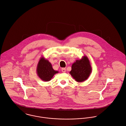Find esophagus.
I'll list each match as a JSON object with an SVG mask.
<instances>
[{"instance_id": "esophagus-1", "label": "esophagus", "mask_w": 126, "mask_h": 126, "mask_svg": "<svg viewBox=\"0 0 126 126\" xmlns=\"http://www.w3.org/2000/svg\"><path fill=\"white\" fill-rule=\"evenodd\" d=\"M61 71L63 72V73H65L66 71V70L65 68H62L61 69Z\"/></svg>"}]
</instances>
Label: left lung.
I'll return each instance as SVG.
<instances>
[{
	"label": "left lung",
	"mask_w": 126,
	"mask_h": 126,
	"mask_svg": "<svg viewBox=\"0 0 126 126\" xmlns=\"http://www.w3.org/2000/svg\"><path fill=\"white\" fill-rule=\"evenodd\" d=\"M92 72V67L90 61L86 56H83L81 59L76 60L72 65L70 75L79 82L85 81Z\"/></svg>",
	"instance_id": "obj_1"
}]
</instances>
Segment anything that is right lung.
Wrapping results in <instances>:
<instances>
[{"instance_id": "add662e5", "label": "right lung", "mask_w": 126, "mask_h": 126, "mask_svg": "<svg viewBox=\"0 0 126 126\" xmlns=\"http://www.w3.org/2000/svg\"><path fill=\"white\" fill-rule=\"evenodd\" d=\"M36 72L38 76L44 81H50L55 74L59 73L53 69L51 64L43 56L38 62Z\"/></svg>"}]
</instances>
